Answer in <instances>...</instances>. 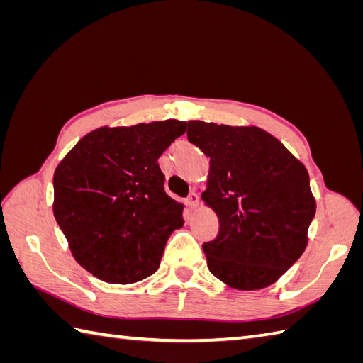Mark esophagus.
I'll return each instance as SVG.
<instances>
[{
    "label": "esophagus",
    "mask_w": 363,
    "mask_h": 363,
    "mask_svg": "<svg viewBox=\"0 0 363 363\" xmlns=\"http://www.w3.org/2000/svg\"><path fill=\"white\" fill-rule=\"evenodd\" d=\"M186 204H187V207H190V209H195V207L199 204V195L196 194V191H191V194L187 196Z\"/></svg>",
    "instance_id": "esophagus-1"
}]
</instances>
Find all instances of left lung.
Wrapping results in <instances>:
<instances>
[{
  "mask_svg": "<svg viewBox=\"0 0 363 363\" xmlns=\"http://www.w3.org/2000/svg\"><path fill=\"white\" fill-rule=\"evenodd\" d=\"M189 142L211 157L203 201L220 233L203 245L211 273L229 287L276 282L307 245L315 217L306 167L267 130L189 121Z\"/></svg>",
  "mask_w": 363,
  "mask_h": 363,
  "instance_id": "obj_1",
  "label": "left lung"
}]
</instances>
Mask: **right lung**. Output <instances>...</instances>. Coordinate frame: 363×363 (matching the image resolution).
<instances>
[{"label": "right lung", "mask_w": 363, "mask_h": 363, "mask_svg": "<svg viewBox=\"0 0 363 363\" xmlns=\"http://www.w3.org/2000/svg\"><path fill=\"white\" fill-rule=\"evenodd\" d=\"M187 121L99 128L82 137L54 172V217L76 262L111 284L157 272L168 237L184 225L167 195L157 159Z\"/></svg>", "instance_id": "1"}]
</instances>
